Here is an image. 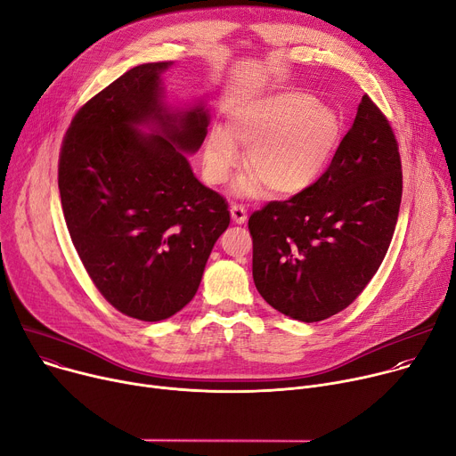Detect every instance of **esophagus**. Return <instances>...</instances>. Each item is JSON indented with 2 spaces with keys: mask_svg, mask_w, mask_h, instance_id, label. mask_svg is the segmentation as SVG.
Segmentation results:
<instances>
[{
  "mask_svg": "<svg viewBox=\"0 0 456 456\" xmlns=\"http://www.w3.org/2000/svg\"><path fill=\"white\" fill-rule=\"evenodd\" d=\"M231 216H232V222H234V224H245V222H247V209H245V205L234 203V205L231 207Z\"/></svg>",
  "mask_w": 456,
  "mask_h": 456,
  "instance_id": "esophagus-1",
  "label": "esophagus"
}]
</instances>
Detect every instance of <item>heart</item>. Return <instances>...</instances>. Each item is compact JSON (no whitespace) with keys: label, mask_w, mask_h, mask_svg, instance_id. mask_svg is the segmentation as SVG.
<instances>
[{"label":"heart","mask_w":456,"mask_h":456,"mask_svg":"<svg viewBox=\"0 0 456 456\" xmlns=\"http://www.w3.org/2000/svg\"><path fill=\"white\" fill-rule=\"evenodd\" d=\"M344 134L337 110L305 91H281L238 110L227 129H213L205 140V173L211 183H225L240 163L238 145L247 151L253 175L240 192L258 196L269 189L295 196L313 187L337 154Z\"/></svg>","instance_id":"1"}]
</instances>
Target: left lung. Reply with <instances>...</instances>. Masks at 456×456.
I'll list each match as a JSON object with an SVG mask.
<instances>
[{
  "instance_id": "1",
  "label": "left lung",
  "mask_w": 456,
  "mask_h": 456,
  "mask_svg": "<svg viewBox=\"0 0 456 456\" xmlns=\"http://www.w3.org/2000/svg\"><path fill=\"white\" fill-rule=\"evenodd\" d=\"M402 201L398 142L367 94L322 178L249 218L253 278L276 311L320 322L351 305L379 271Z\"/></svg>"
}]
</instances>
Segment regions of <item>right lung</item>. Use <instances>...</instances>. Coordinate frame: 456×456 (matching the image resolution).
Wrapping results in <instances>:
<instances>
[{
	"label": "right lung",
	"mask_w": 456,
	"mask_h": 456,
	"mask_svg": "<svg viewBox=\"0 0 456 456\" xmlns=\"http://www.w3.org/2000/svg\"><path fill=\"white\" fill-rule=\"evenodd\" d=\"M138 65L74 114L58 161L61 209L76 253L100 295L121 314L158 322L198 291L229 205L201 185L185 158L205 140L203 107L169 112L159 74ZM154 122L145 137L134 125Z\"/></svg>",
	"instance_id": "obj_1"
}]
</instances>
